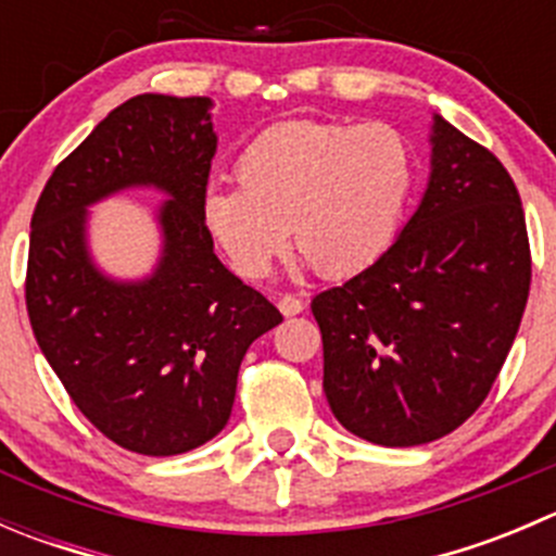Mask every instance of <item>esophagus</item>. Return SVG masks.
<instances>
[{"instance_id":"obj_1","label":"esophagus","mask_w":556,"mask_h":556,"mask_svg":"<svg viewBox=\"0 0 556 556\" xmlns=\"http://www.w3.org/2000/svg\"><path fill=\"white\" fill-rule=\"evenodd\" d=\"M279 312H282L285 317H293V314H301V312H304V301H301L299 295L285 293L282 299H279Z\"/></svg>"}]
</instances>
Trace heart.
Here are the masks:
<instances>
[{"instance_id": "b5f03b06", "label": "heart", "mask_w": 556, "mask_h": 556, "mask_svg": "<svg viewBox=\"0 0 556 556\" xmlns=\"http://www.w3.org/2000/svg\"><path fill=\"white\" fill-rule=\"evenodd\" d=\"M239 185H212L201 220L233 271L263 279L288 244L323 277L371 266L395 237L414 188V155L387 123L285 121L252 139Z\"/></svg>"}]
</instances>
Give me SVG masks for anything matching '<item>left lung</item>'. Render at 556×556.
Instances as JSON below:
<instances>
[{"instance_id":"left-lung-1","label":"left lung","mask_w":556,"mask_h":556,"mask_svg":"<svg viewBox=\"0 0 556 556\" xmlns=\"http://www.w3.org/2000/svg\"><path fill=\"white\" fill-rule=\"evenodd\" d=\"M430 142L428 190L401 237L312 299L330 412L379 446L457 430L490 395L530 295L511 174L441 115Z\"/></svg>"}]
</instances>
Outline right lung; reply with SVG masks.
I'll use <instances>...</instances> for the list:
<instances>
[{
    "mask_svg": "<svg viewBox=\"0 0 556 556\" xmlns=\"http://www.w3.org/2000/svg\"><path fill=\"white\" fill-rule=\"evenodd\" d=\"M206 97L142 93L110 112L50 174L31 215L26 309L35 339L88 422L148 457L195 450L226 428L252 341L282 323L228 271L201 220L217 150ZM153 184L165 250L139 283L92 266L85 210Z\"/></svg>",
    "mask_w": 556,
    "mask_h": 556,
    "instance_id": "1",
    "label": "right lung"
}]
</instances>
